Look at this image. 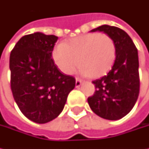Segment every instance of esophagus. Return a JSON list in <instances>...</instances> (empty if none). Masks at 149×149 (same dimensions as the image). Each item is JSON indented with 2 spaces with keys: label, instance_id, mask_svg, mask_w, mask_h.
Wrapping results in <instances>:
<instances>
[{
  "label": "esophagus",
  "instance_id": "34e87169",
  "mask_svg": "<svg viewBox=\"0 0 149 149\" xmlns=\"http://www.w3.org/2000/svg\"><path fill=\"white\" fill-rule=\"evenodd\" d=\"M81 84H82V80L76 78V79H75V85H76V87H79Z\"/></svg>",
  "mask_w": 149,
  "mask_h": 149
}]
</instances>
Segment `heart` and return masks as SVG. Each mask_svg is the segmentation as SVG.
Returning <instances> with one entry per match:
<instances>
[{
	"label": "heart",
	"instance_id": "obj_1",
	"mask_svg": "<svg viewBox=\"0 0 149 149\" xmlns=\"http://www.w3.org/2000/svg\"><path fill=\"white\" fill-rule=\"evenodd\" d=\"M51 55L54 64L65 74H73L79 65L84 75L100 78L113 65L116 46L109 35L89 33L56 45Z\"/></svg>",
	"mask_w": 149,
	"mask_h": 149
}]
</instances>
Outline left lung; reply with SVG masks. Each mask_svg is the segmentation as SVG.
<instances>
[{"instance_id": "obj_1", "label": "left lung", "mask_w": 149, "mask_h": 149, "mask_svg": "<svg viewBox=\"0 0 149 149\" xmlns=\"http://www.w3.org/2000/svg\"><path fill=\"white\" fill-rule=\"evenodd\" d=\"M90 31H103L113 40L116 59L107 75L92 82L96 90L88 103L98 116L118 120L132 110L139 97L138 49L129 35L118 27L103 25Z\"/></svg>"}]
</instances>
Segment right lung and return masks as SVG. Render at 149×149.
I'll use <instances>...</instances> for the list:
<instances>
[{
    "label": "right lung",
    "instance_id": "1",
    "mask_svg": "<svg viewBox=\"0 0 149 149\" xmlns=\"http://www.w3.org/2000/svg\"><path fill=\"white\" fill-rule=\"evenodd\" d=\"M58 37L36 32L24 36L10 55V88L21 113L37 123H45L62 112L74 78L59 70L51 58Z\"/></svg>",
    "mask_w": 149,
    "mask_h": 149
}]
</instances>
